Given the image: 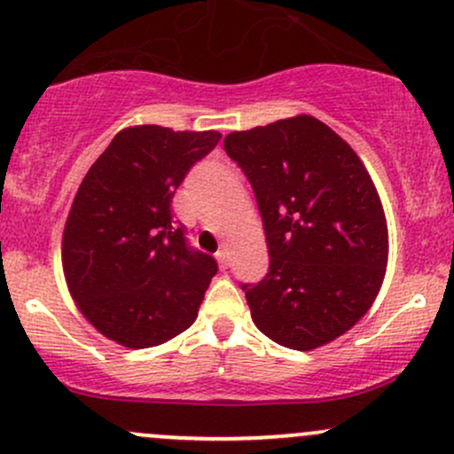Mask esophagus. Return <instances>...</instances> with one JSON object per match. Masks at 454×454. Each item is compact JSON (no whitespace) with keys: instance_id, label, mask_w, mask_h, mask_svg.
Segmentation results:
<instances>
[{"instance_id":"esophagus-1","label":"esophagus","mask_w":454,"mask_h":454,"mask_svg":"<svg viewBox=\"0 0 454 454\" xmlns=\"http://www.w3.org/2000/svg\"><path fill=\"white\" fill-rule=\"evenodd\" d=\"M216 261H218V268H221V270H227L229 268V253H227V248L218 250Z\"/></svg>"}]
</instances>
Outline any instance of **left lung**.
Masks as SVG:
<instances>
[{"label": "left lung", "instance_id": "8db88e82", "mask_svg": "<svg viewBox=\"0 0 454 454\" xmlns=\"http://www.w3.org/2000/svg\"><path fill=\"white\" fill-rule=\"evenodd\" d=\"M223 144L253 186L268 239V276L242 286L253 323L293 350L333 342L385 280L388 229L372 176L348 142L308 114Z\"/></svg>", "mask_w": 454, "mask_h": 454}]
</instances>
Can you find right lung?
<instances>
[{"label": "right lung", "instance_id": "1", "mask_svg": "<svg viewBox=\"0 0 454 454\" xmlns=\"http://www.w3.org/2000/svg\"><path fill=\"white\" fill-rule=\"evenodd\" d=\"M218 131L136 125L119 131L78 186L63 229V276L101 335L151 348L195 323L218 265L186 247L172 197Z\"/></svg>", "mask_w": 454, "mask_h": 454}]
</instances>
